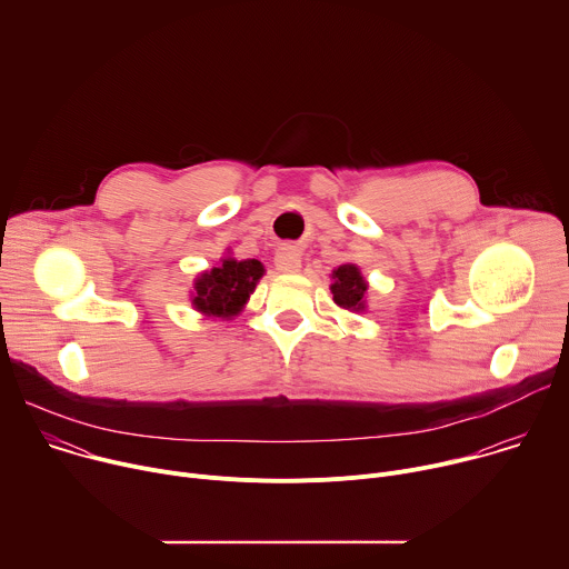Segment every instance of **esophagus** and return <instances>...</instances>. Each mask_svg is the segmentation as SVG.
I'll use <instances>...</instances> for the list:
<instances>
[{
	"instance_id": "esophagus-1",
	"label": "esophagus",
	"mask_w": 569,
	"mask_h": 569,
	"mask_svg": "<svg viewBox=\"0 0 569 569\" xmlns=\"http://www.w3.org/2000/svg\"><path fill=\"white\" fill-rule=\"evenodd\" d=\"M277 270L279 272H297L299 266H301V254L295 246H283L279 252H277Z\"/></svg>"
}]
</instances>
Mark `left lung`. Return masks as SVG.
I'll list each match as a JSON object with an SVG mask.
<instances>
[{"label": "left lung", "mask_w": 569, "mask_h": 569, "mask_svg": "<svg viewBox=\"0 0 569 569\" xmlns=\"http://www.w3.org/2000/svg\"><path fill=\"white\" fill-rule=\"evenodd\" d=\"M331 292L336 303H340L342 308L349 310H362L365 308V292H367V281L362 279L360 270L351 263L340 266L333 272V283H331Z\"/></svg>", "instance_id": "obj_1"}]
</instances>
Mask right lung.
Here are the masks:
<instances>
[{"mask_svg": "<svg viewBox=\"0 0 569 569\" xmlns=\"http://www.w3.org/2000/svg\"><path fill=\"white\" fill-rule=\"evenodd\" d=\"M261 277L263 266L257 259H224L220 268L198 277L193 306L204 315L229 319L248 301Z\"/></svg>", "mask_w": 569, "mask_h": 569, "instance_id": "1", "label": "right lung"}]
</instances>
